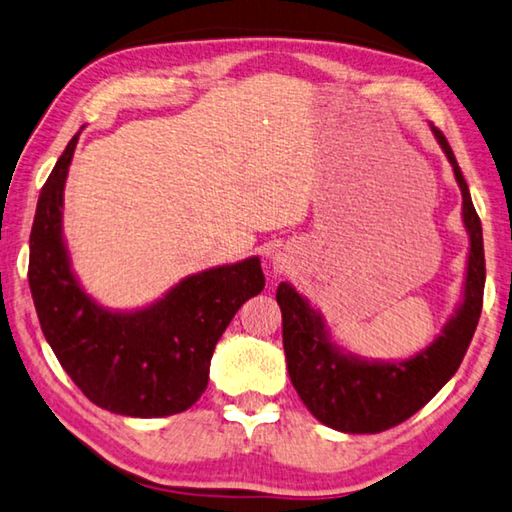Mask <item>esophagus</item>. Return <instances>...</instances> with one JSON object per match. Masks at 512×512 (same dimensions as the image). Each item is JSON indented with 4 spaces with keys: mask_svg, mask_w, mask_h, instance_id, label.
Masks as SVG:
<instances>
[{
    "mask_svg": "<svg viewBox=\"0 0 512 512\" xmlns=\"http://www.w3.org/2000/svg\"><path fill=\"white\" fill-rule=\"evenodd\" d=\"M272 263H274L276 267H285V263H288V258H285L283 254H274V256H272Z\"/></svg>",
    "mask_w": 512,
    "mask_h": 512,
    "instance_id": "1",
    "label": "esophagus"
}]
</instances>
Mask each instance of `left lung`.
Instances as JSON below:
<instances>
[{
  "label": "left lung",
  "instance_id": "1",
  "mask_svg": "<svg viewBox=\"0 0 512 512\" xmlns=\"http://www.w3.org/2000/svg\"><path fill=\"white\" fill-rule=\"evenodd\" d=\"M429 130L461 188V218L470 240L461 301L441 335L407 360H369L339 344L321 312L292 283L283 281L276 290L290 380L310 414L337 432L378 434L414 416L450 382L479 324L486 285L481 220L450 143L432 123Z\"/></svg>",
  "mask_w": 512,
  "mask_h": 512
}]
</instances>
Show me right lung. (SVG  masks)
I'll return each instance as SVG.
<instances>
[{"label": "right lung", "mask_w": 512, "mask_h": 512, "mask_svg": "<svg viewBox=\"0 0 512 512\" xmlns=\"http://www.w3.org/2000/svg\"><path fill=\"white\" fill-rule=\"evenodd\" d=\"M78 134L42 186L29 240V285L42 333L94 405L132 418L179 414L209 384L215 344L229 321L265 288L261 258L188 274L143 308L101 306L71 267L62 233Z\"/></svg>", "instance_id": "1"}]
</instances>
